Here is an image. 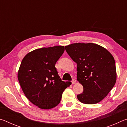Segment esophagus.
<instances>
[{
	"mask_svg": "<svg viewBox=\"0 0 127 127\" xmlns=\"http://www.w3.org/2000/svg\"><path fill=\"white\" fill-rule=\"evenodd\" d=\"M76 79H73L72 81V84H74V83H76Z\"/></svg>",
	"mask_w": 127,
	"mask_h": 127,
	"instance_id": "34e87169",
	"label": "esophagus"
}]
</instances>
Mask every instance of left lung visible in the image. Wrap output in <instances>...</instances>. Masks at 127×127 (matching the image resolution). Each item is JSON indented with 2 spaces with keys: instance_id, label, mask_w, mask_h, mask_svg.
Returning a JSON list of instances; mask_svg holds the SVG:
<instances>
[{
  "instance_id": "obj_1",
  "label": "left lung",
  "mask_w": 127,
  "mask_h": 127,
  "mask_svg": "<svg viewBox=\"0 0 127 127\" xmlns=\"http://www.w3.org/2000/svg\"><path fill=\"white\" fill-rule=\"evenodd\" d=\"M77 64V79L83 87L79 101L95 104L106 97L117 80L114 59L106 49L93 43H75L65 46Z\"/></svg>"
}]
</instances>
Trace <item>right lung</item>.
Masks as SVG:
<instances>
[{"mask_svg":"<svg viewBox=\"0 0 127 127\" xmlns=\"http://www.w3.org/2000/svg\"><path fill=\"white\" fill-rule=\"evenodd\" d=\"M64 46L37 49L23 59L18 79L26 97L42 109H50L61 102L62 94L71 82L62 81L55 64L63 54Z\"/></svg>","mask_w":127,"mask_h":127,"instance_id":"right-lung-1","label":"right lung"}]
</instances>
